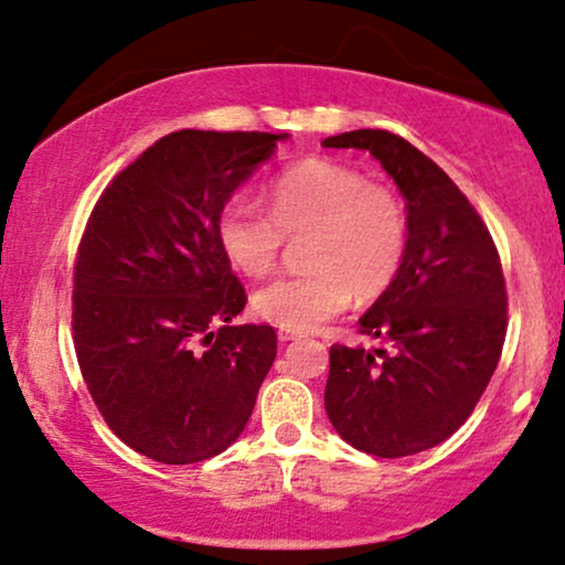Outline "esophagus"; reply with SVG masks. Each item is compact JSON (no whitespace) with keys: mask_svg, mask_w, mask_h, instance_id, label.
<instances>
[{"mask_svg":"<svg viewBox=\"0 0 565 565\" xmlns=\"http://www.w3.org/2000/svg\"><path fill=\"white\" fill-rule=\"evenodd\" d=\"M277 337H280V342H292V340H300V332H296V329H277Z\"/></svg>","mask_w":565,"mask_h":565,"instance_id":"34e87169","label":"esophagus"}]
</instances>
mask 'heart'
<instances>
[{
	"instance_id": "heart-1",
	"label": "heart",
	"mask_w": 565,
	"mask_h": 565,
	"mask_svg": "<svg viewBox=\"0 0 565 565\" xmlns=\"http://www.w3.org/2000/svg\"><path fill=\"white\" fill-rule=\"evenodd\" d=\"M269 215L248 200L225 202L215 236L233 269L259 277L275 267L285 236H303L311 273L277 277L254 292V311L282 329L309 332L361 300L384 296L405 265L409 220L390 186L355 168L309 158L267 186Z\"/></svg>"
}]
</instances>
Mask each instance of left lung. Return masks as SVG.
I'll return each mask as SVG.
<instances>
[{"label": "left lung", "mask_w": 565, "mask_h": 565, "mask_svg": "<svg viewBox=\"0 0 565 565\" xmlns=\"http://www.w3.org/2000/svg\"><path fill=\"white\" fill-rule=\"evenodd\" d=\"M321 145L371 152L409 220L399 277L358 321L386 348H329V423L373 457L434 449L472 415L501 358L507 282L495 244L470 200L407 139L355 129Z\"/></svg>", "instance_id": "left-lung-1"}]
</instances>
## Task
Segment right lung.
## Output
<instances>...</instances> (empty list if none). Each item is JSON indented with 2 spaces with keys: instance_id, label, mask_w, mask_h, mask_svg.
Wrapping results in <instances>:
<instances>
[{
  "instance_id": "obj_1",
  "label": "right lung",
  "mask_w": 565,
  "mask_h": 565,
  "mask_svg": "<svg viewBox=\"0 0 565 565\" xmlns=\"http://www.w3.org/2000/svg\"><path fill=\"white\" fill-rule=\"evenodd\" d=\"M280 139L166 135L100 194L79 241L72 329L87 392L124 444L163 465L228 449L273 369L275 329L231 324L246 290L215 220Z\"/></svg>"
}]
</instances>
